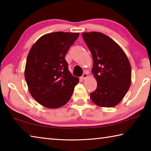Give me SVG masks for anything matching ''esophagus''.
<instances>
[{"label":"esophagus","instance_id":"esophagus-1","mask_svg":"<svg viewBox=\"0 0 151 151\" xmlns=\"http://www.w3.org/2000/svg\"><path fill=\"white\" fill-rule=\"evenodd\" d=\"M87 76H88L87 73H84L83 75H82V76H81V78L83 79V80H85V79H86V78H87Z\"/></svg>","mask_w":151,"mask_h":151}]
</instances>
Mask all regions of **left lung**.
Wrapping results in <instances>:
<instances>
[{
    "mask_svg": "<svg viewBox=\"0 0 151 151\" xmlns=\"http://www.w3.org/2000/svg\"><path fill=\"white\" fill-rule=\"evenodd\" d=\"M93 59L92 73L97 87L90 94L92 101L103 107L118 104L129 91L131 67L122 48L108 36L98 32L83 33Z\"/></svg>",
    "mask_w": 151,
    "mask_h": 151,
    "instance_id": "1",
    "label": "left lung"
}]
</instances>
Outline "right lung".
Wrapping results in <instances>:
<instances>
[{
	"instance_id": "obj_1",
	"label": "right lung",
	"mask_w": 151,
	"mask_h": 151,
	"mask_svg": "<svg viewBox=\"0 0 151 151\" xmlns=\"http://www.w3.org/2000/svg\"><path fill=\"white\" fill-rule=\"evenodd\" d=\"M78 36V32L49 33L30 48L24 76L30 94L41 105L57 109L70 100L79 79L71 75L65 57Z\"/></svg>"
}]
</instances>
